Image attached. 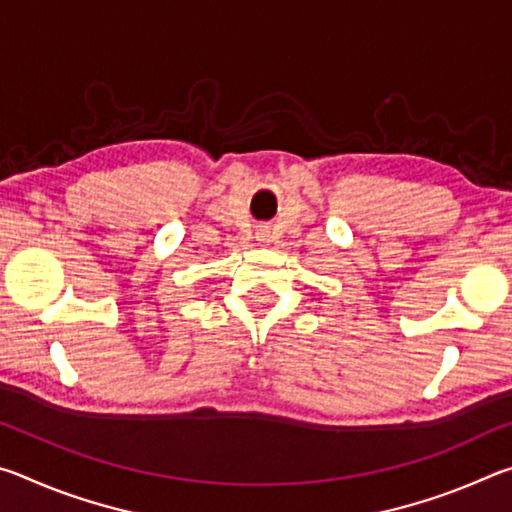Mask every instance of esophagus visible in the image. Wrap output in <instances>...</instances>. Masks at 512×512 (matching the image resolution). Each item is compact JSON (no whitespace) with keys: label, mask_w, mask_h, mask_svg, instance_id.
Instances as JSON below:
<instances>
[{"label":"esophagus","mask_w":512,"mask_h":512,"mask_svg":"<svg viewBox=\"0 0 512 512\" xmlns=\"http://www.w3.org/2000/svg\"><path fill=\"white\" fill-rule=\"evenodd\" d=\"M257 235H259V237H262V241H264V239L268 237V232H266V230L262 228V230H259V232H257Z\"/></svg>","instance_id":"esophagus-1"}]
</instances>
